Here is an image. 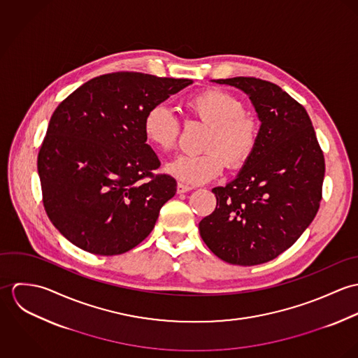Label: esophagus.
I'll return each mask as SVG.
<instances>
[{"mask_svg": "<svg viewBox=\"0 0 358 358\" xmlns=\"http://www.w3.org/2000/svg\"><path fill=\"white\" fill-rule=\"evenodd\" d=\"M192 189H193L192 186H187V185H183V183H178V186H176V192H178V194L187 193V192H190Z\"/></svg>", "mask_w": 358, "mask_h": 358, "instance_id": "obj_1", "label": "esophagus"}]
</instances>
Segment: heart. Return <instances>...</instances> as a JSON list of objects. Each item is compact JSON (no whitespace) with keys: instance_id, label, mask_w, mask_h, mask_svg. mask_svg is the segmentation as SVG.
Returning a JSON list of instances; mask_svg holds the SVG:
<instances>
[{"instance_id":"obj_1","label":"heart","mask_w":358,"mask_h":358,"mask_svg":"<svg viewBox=\"0 0 358 358\" xmlns=\"http://www.w3.org/2000/svg\"><path fill=\"white\" fill-rule=\"evenodd\" d=\"M189 113L209 125L201 154H183L166 165V172L182 183L203 185L220 175L225 158L231 169L244 166L255 153L259 122L245 113V106L233 94L212 88L187 99ZM180 124L176 115L162 104L153 106L143 118V135L158 152L176 146Z\"/></svg>"}]
</instances>
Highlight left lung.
Returning <instances> with one entry per match:
<instances>
[{"mask_svg":"<svg viewBox=\"0 0 358 358\" xmlns=\"http://www.w3.org/2000/svg\"><path fill=\"white\" fill-rule=\"evenodd\" d=\"M244 91L260 120L255 153L238 176L215 187V210L200 222L206 247L238 266L287 251L313 222L322 199L324 154L305 107L255 77L215 80Z\"/></svg>","mask_w":358,"mask_h":358,"instance_id":"obj_1","label":"left lung"}]
</instances>
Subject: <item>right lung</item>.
<instances>
[{
  "mask_svg": "<svg viewBox=\"0 0 358 358\" xmlns=\"http://www.w3.org/2000/svg\"><path fill=\"white\" fill-rule=\"evenodd\" d=\"M193 84L136 71L90 80L52 114L37 168L53 226L76 247L124 254L154 229L176 180L154 173L161 162L143 135L149 108Z\"/></svg>",
  "mask_w": 358,
  "mask_h": 358,
  "instance_id": "add662e5",
  "label": "right lung"
}]
</instances>
